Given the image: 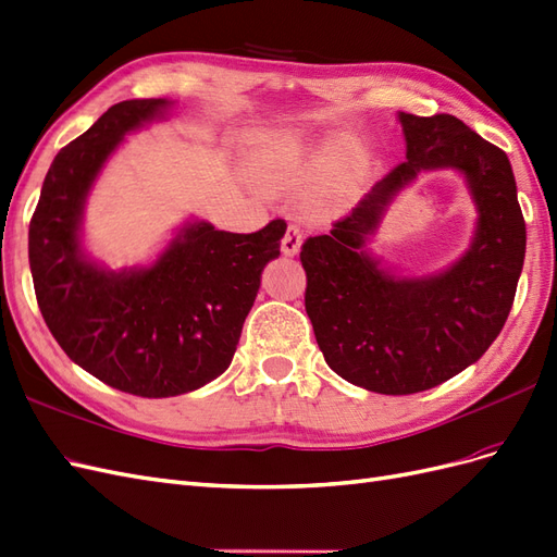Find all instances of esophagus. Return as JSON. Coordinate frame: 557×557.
I'll return each instance as SVG.
<instances>
[{
  "label": "esophagus",
  "instance_id": "34e87169",
  "mask_svg": "<svg viewBox=\"0 0 557 557\" xmlns=\"http://www.w3.org/2000/svg\"><path fill=\"white\" fill-rule=\"evenodd\" d=\"M299 246H301V230L297 225H288V230H285L281 239V250L285 256H297Z\"/></svg>",
  "mask_w": 557,
  "mask_h": 557
}]
</instances>
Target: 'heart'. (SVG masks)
I'll list each match as a JSON object with an SVG mask.
<instances>
[{
    "mask_svg": "<svg viewBox=\"0 0 557 557\" xmlns=\"http://www.w3.org/2000/svg\"><path fill=\"white\" fill-rule=\"evenodd\" d=\"M352 150H356V141L344 137V134L311 139L293 129L276 132L264 137L258 146L256 172L269 188H288V185L330 174ZM339 197V185H330L315 195V205L334 209Z\"/></svg>",
    "mask_w": 557,
    "mask_h": 557,
    "instance_id": "b5f03b06",
    "label": "heart"
}]
</instances>
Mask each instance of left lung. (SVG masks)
Masks as SVG:
<instances>
[{"instance_id":"obj_1","label":"left lung","mask_w":557,"mask_h":557,"mask_svg":"<svg viewBox=\"0 0 557 557\" xmlns=\"http://www.w3.org/2000/svg\"><path fill=\"white\" fill-rule=\"evenodd\" d=\"M407 160L330 234L301 244L305 307L325 362L381 395L430 391L476 362L507 323L525 260V218L507 153L448 113H399ZM453 165L480 207L475 244L448 273L397 280L363 256L392 195L420 171Z\"/></svg>"}]
</instances>
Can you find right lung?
<instances>
[{
    "mask_svg": "<svg viewBox=\"0 0 557 557\" xmlns=\"http://www.w3.org/2000/svg\"><path fill=\"white\" fill-rule=\"evenodd\" d=\"M166 107V99L113 104L55 156L29 221L32 281L50 334L95 379L139 397L190 393L225 372L285 234L281 218L250 234L195 223L153 267L129 274L83 258L81 211L97 172L125 132Z\"/></svg>",
    "mask_w": 557,
    "mask_h": 557,
    "instance_id": "obj_1",
    "label": "right lung"
}]
</instances>
